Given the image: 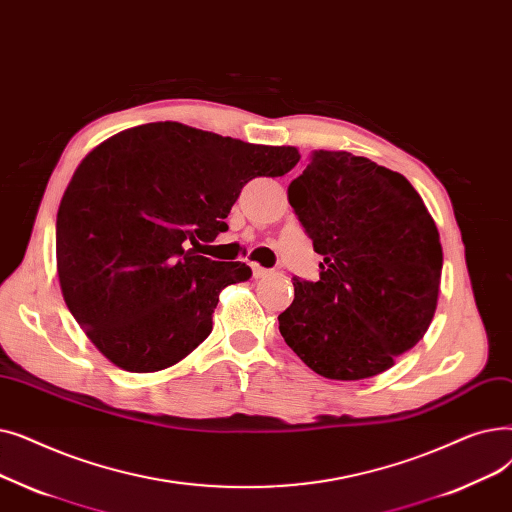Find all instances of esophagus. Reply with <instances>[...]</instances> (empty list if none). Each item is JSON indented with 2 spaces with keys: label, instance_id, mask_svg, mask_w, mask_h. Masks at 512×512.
Masks as SVG:
<instances>
[{
  "label": "esophagus",
  "instance_id": "1",
  "mask_svg": "<svg viewBox=\"0 0 512 512\" xmlns=\"http://www.w3.org/2000/svg\"><path fill=\"white\" fill-rule=\"evenodd\" d=\"M252 273H254V279H264V277H269L273 271L264 269V266H258V264H254V266H252Z\"/></svg>",
  "mask_w": 512,
  "mask_h": 512
}]
</instances>
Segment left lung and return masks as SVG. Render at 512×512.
<instances>
[{
	"label": "left lung",
	"instance_id": "1",
	"mask_svg": "<svg viewBox=\"0 0 512 512\" xmlns=\"http://www.w3.org/2000/svg\"><path fill=\"white\" fill-rule=\"evenodd\" d=\"M287 200L323 256L319 281L294 277L279 331L306 367L358 381L417 346L437 306L442 243L406 177L350 152H314Z\"/></svg>",
	"mask_w": 512,
	"mask_h": 512
}]
</instances>
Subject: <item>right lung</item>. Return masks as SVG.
<instances>
[{
    "label": "right lung",
    "mask_w": 512,
    "mask_h": 512,
    "mask_svg": "<svg viewBox=\"0 0 512 512\" xmlns=\"http://www.w3.org/2000/svg\"><path fill=\"white\" fill-rule=\"evenodd\" d=\"M298 160L291 145L170 120L93 148L56 221L62 296L93 346L131 373L168 369L196 350L212 331L218 294L252 277L248 264L200 256V241L229 229L243 185L283 177Z\"/></svg>",
    "instance_id": "1"
}]
</instances>
